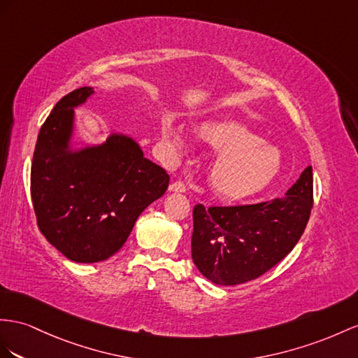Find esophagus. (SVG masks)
Masks as SVG:
<instances>
[{
  "instance_id": "esophagus-1",
  "label": "esophagus",
  "mask_w": 358,
  "mask_h": 358,
  "mask_svg": "<svg viewBox=\"0 0 358 358\" xmlns=\"http://www.w3.org/2000/svg\"><path fill=\"white\" fill-rule=\"evenodd\" d=\"M169 192H178V194H185L186 186L182 185L181 181H173L172 185L169 186Z\"/></svg>"
}]
</instances>
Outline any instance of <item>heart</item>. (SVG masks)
<instances>
[{
    "label": "heart",
    "instance_id": "heart-1",
    "mask_svg": "<svg viewBox=\"0 0 358 358\" xmlns=\"http://www.w3.org/2000/svg\"><path fill=\"white\" fill-rule=\"evenodd\" d=\"M198 136L217 155L208 168V186L224 201L237 203L259 195L280 176L282 157L277 146L236 121H206ZM162 139L169 154H185L189 137L171 119L162 124Z\"/></svg>",
    "mask_w": 358,
    "mask_h": 358
}]
</instances>
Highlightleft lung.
I'll list each match as a JSON object with an SVG mask.
<instances>
[{
	"instance_id": "left-lung-1",
	"label": "left lung",
	"mask_w": 358,
	"mask_h": 358,
	"mask_svg": "<svg viewBox=\"0 0 358 358\" xmlns=\"http://www.w3.org/2000/svg\"><path fill=\"white\" fill-rule=\"evenodd\" d=\"M313 208V172L307 166L286 195L269 203L194 208L192 259L219 286L259 278L295 248Z\"/></svg>"
}]
</instances>
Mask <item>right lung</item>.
<instances>
[{"label": "right lung", "instance_id": "1", "mask_svg": "<svg viewBox=\"0 0 358 358\" xmlns=\"http://www.w3.org/2000/svg\"><path fill=\"white\" fill-rule=\"evenodd\" d=\"M94 94L85 86L59 101L41 128L31 163L39 230L76 263L112 257L169 185L166 171L143 157L131 136L113 131L99 143H77L76 108Z\"/></svg>", "mask_w": 358, "mask_h": 358}]
</instances>
